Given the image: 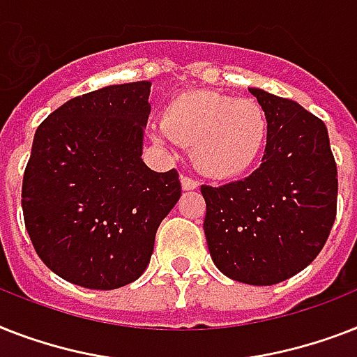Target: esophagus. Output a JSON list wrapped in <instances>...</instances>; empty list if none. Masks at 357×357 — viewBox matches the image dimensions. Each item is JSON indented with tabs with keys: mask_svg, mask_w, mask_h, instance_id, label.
I'll list each match as a JSON object with an SVG mask.
<instances>
[{
	"mask_svg": "<svg viewBox=\"0 0 357 357\" xmlns=\"http://www.w3.org/2000/svg\"><path fill=\"white\" fill-rule=\"evenodd\" d=\"M198 187L195 178H190V176H181V189L183 190H195Z\"/></svg>",
	"mask_w": 357,
	"mask_h": 357,
	"instance_id": "obj_1",
	"label": "esophagus"
}]
</instances>
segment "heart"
<instances>
[{
    "instance_id": "1",
    "label": "heart",
    "mask_w": 357,
    "mask_h": 357,
    "mask_svg": "<svg viewBox=\"0 0 357 357\" xmlns=\"http://www.w3.org/2000/svg\"><path fill=\"white\" fill-rule=\"evenodd\" d=\"M161 135L192 146L200 172L228 179L252 168L266 140L268 122L259 103L213 91L183 92L162 111Z\"/></svg>"
}]
</instances>
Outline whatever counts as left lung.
Returning a JSON list of instances; mask_svg holds the SVG:
<instances>
[{
	"instance_id": "1",
	"label": "left lung",
	"mask_w": 357,
	"mask_h": 357,
	"mask_svg": "<svg viewBox=\"0 0 357 357\" xmlns=\"http://www.w3.org/2000/svg\"><path fill=\"white\" fill-rule=\"evenodd\" d=\"M250 92L268 122L261 167L220 187L202 185L204 231L222 274L274 285L304 271L326 244L337 213V165L321 119L287 98Z\"/></svg>"
}]
</instances>
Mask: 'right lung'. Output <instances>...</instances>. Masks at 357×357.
<instances>
[{
    "label": "right lung",
    "mask_w": 357,
    "mask_h": 357,
    "mask_svg": "<svg viewBox=\"0 0 357 357\" xmlns=\"http://www.w3.org/2000/svg\"><path fill=\"white\" fill-rule=\"evenodd\" d=\"M151 83L111 85L55 109L38 126L22 181V209L44 265L85 289L135 282L159 224L181 196L176 168L142 155Z\"/></svg>",
    "instance_id": "1"
}]
</instances>
